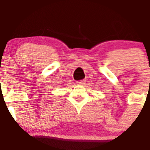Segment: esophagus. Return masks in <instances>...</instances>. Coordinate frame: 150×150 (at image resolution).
<instances>
[{"label": "esophagus", "instance_id": "esophagus-1", "mask_svg": "<svg viewBox=\"0 0 150 150\" xmlns=\"http://www.w3.org/2000/svg\"><path fill=\"white\" fill-rule=\"evenodd\" d=\"M84 83H85L84 79H83V80H79V81L76 82V84H78V85H83Z\"/></svg>", "mask_w": 150, "mask_h": 150}]
</instances>
